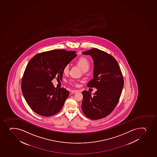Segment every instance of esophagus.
<instances>
[{"label": "esophagus", "mask_w": 157, "mask_h": 157, "mask_svg": "<svg viewBox=\"0 0 157 157\" xmlns=\"http://www.w3.org/2000/svg\"><path fill=\"white\" fill-rule=\"evenodd\" d=\"M78 92V90H71V92L72 93H76Z\"/></svg>", "instance_id": "1"}]
</instances>
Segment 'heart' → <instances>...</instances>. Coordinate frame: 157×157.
<instances>
[{
	"instance_id": "b5f03b06",
	"label": "heart",
	"mask_w": 157,
	"mask_h": 157,
	"mask_svg": "<svg viewBox=\"0 0 157 157\" xmlns=\"http://www.w3.org/2000/svg\"><path fill=\"white\" fill-rule=\"evenodd\" d=\"M76 63L82 69L83 71H87L89 70L91 65V63L89 59L86 57H80L76 60ZM69 71V65H65L63 68V72L64 74H68ZM70 82L71 84L77 86L78 84L77 81L75 80H71Z\"/></svg>"
}]
</instances>
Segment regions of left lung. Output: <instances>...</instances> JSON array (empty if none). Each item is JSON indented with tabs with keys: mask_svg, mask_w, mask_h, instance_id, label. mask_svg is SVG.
<instances>
[{
	"mask_svg": "<svg viewBox=\"0 0 157 157\" xmlns=\"http://www.w3.org/2000/svg\"><path fill=\"white\" fill-rule=\"evenodd\" d=\"M83 54L91 55L94 60V78L87 86L97 91L94 95L83 91L81 108L88 118L99 120L109 115L118 104L124 86L123 75L116 59L106 52L94 48Z\"/></svg>",
	"mask_w": 157,
	"mask_h": 157,
	"instance_id": "left-lung-1",
	"label": "left lung"
}]
</instances>
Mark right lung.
<instances>
[{
  "instance_id": "add662e5",
  "label": "right lung",
  "mask_w": 157,
  "mask_h": 157,
  "mask_svg": "<svg viewBox=\"0 0 157 157\" xmlns=\"http://www.w3.org/2000/svg\"><path fill=\"white\" fill-rule=\"evenodd\" d=\"M76 52L55 49L37 53L29 61L21 79L23 95L39 115L51 117L60 111L70 92L55 88L52 81L62 79L63 68L76 57Z\"/></svg>"
}]
</instances>
